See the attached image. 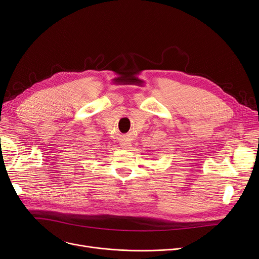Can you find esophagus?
Here are the masks:
<instances>
[{
	"label": "esophagus",
	"mask_w": 259,
	"mask_h": 259,
	"mask_svg": "<svg viewBox=\"0 0 259 259\" xmlns=\"http://www.w3.org/2000/svg\"><path fill=\"white\" fill-rule=\"evenodd\" d=\"M120 145H121V147H122L123 149H128V148H131V146H132V142H131V139H130L128 137L123 136V137L120 139Z\"/></svg>",
	"instance_id": "34e87169"
}]
</instances>
